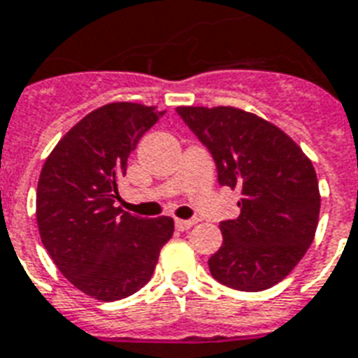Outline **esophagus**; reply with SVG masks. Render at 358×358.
<instances>
[{
  "label": "esophagus",
  "mask_w": 358,
  "mask_h": 358,
  "mask_svg": "<svg viewBox=\"0 0 358 358\" xmlns=\"http://www.w3.org/2000/svg\"><path fill=\"white\" fill-rule=\"evenodd\" d=\"M195 223H197V220H176V223H174V225H176V229H178V231H187V229L193 227Z\"/></svg>",
  "instance_id": "34e87169"
}]
</instances>
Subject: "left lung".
I'll return each mask as SVG.
<instances>
[{"instance_id": "obj_1", "label": "left lung", "mask_w": 358, "mask_h": 358, "mask_svg": "<svg viewBox=\"0 0 358 358\" xmlns=\"http://www.w3.org/2000/svg\"><path fill=\"white\" fill-rule=\"evenodd\" d=\"M210 150L220 184L240 189V215L220 223L223 244L212 276L238 291L276 285L304 257L319 222L321 195L312 161L278 125L236 106H178Z\"/></svg>"}]
</instances>
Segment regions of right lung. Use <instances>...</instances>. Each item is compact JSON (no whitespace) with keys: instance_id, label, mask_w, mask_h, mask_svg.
<instances>
[{"instance_id":"1","label":"right lung","mask_w":358,"mask_h":358,"mask_svg":"<svg viewBox=\"0 0 358 358\" xmlns=\"http://www.w3.org/2000/svg\"><path fill=\"white\" fill-rule=\"evenodd\" d=\"M161 114L127 101L99 106L62 136L41 171V242L59 272L101 302L144 287L174 233L169 215L143 220L114 206L127 157Z\"/></svg>"}]
</instances>
